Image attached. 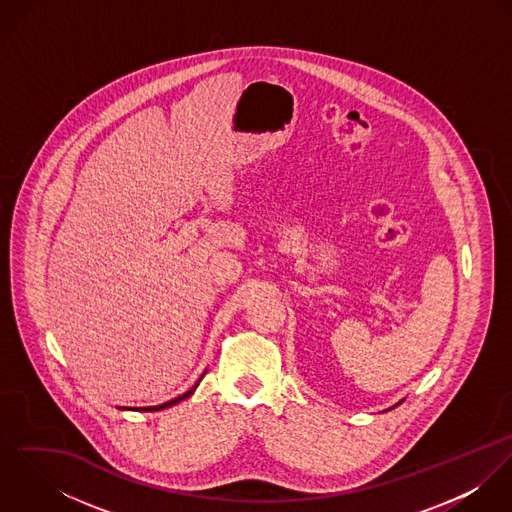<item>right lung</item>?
<instances>
[{"label": "right lung", "mask_w": 512, "mask_h": 512, "mask_svg": "<svg viewBox=\"0 0 512 512\" xmlns=\"http://www.w3.org/2000/svg\"><path fill=\"white\" fill-rule=\"evenodd\" d=\"M199 384V382H197ZM197 384L191 388V390H187L185 394H181V396H177V398H173V400H169V402H165V404H159V406H149V408H136V410H142V412H157V410H163V408H169V406H173V404H177V402H181V400H185V398H189L193 392H195V388H197ZM130 410H134V408H130Z\"/></svg>", "instance_id": "add662e5"}]
</instances>
